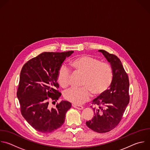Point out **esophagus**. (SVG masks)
I'll use <instances>...</instances> for the list:
<instances>
[{
    "label": "esophagus",
    "instance_id": "34e87169",
    "mask_svg": "<svg viewBox=\"0 0 150 150\" xmlns=\"http://www.w3.org/2000/svg\"><path fill=\"white\" fill-rule=\"evenodd\" d=\"M72 107L78 109V110H82L83 108V106H81V105H76L75 104H72Z\"/></svg>",
    "mask_w": 150,
    "mask_h": 150
}]
</instances>
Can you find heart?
Segmentation results:
<instances>
[{
	"mask_svg": "<svg viewBox=\"0 0 150 150\" xmlns=\"http://www.w3.org/2000/svg\"><path fill=\"white\" fill-rule=\"evenodd\" d=\"M71 67L83 74L81 88H71L67 90L64 96L74 104H81L88 101L91 96H98L105 92L110 86L113 79L111 66L107 62L90 56L78 57L71 62ZM71 71L65 65H62L58 72L57 79L62 88L67 87L70 83Z\"/></svg>",
	"mask_w": 150,
	"mask_h": 150,
	"instance_id": "b5f03b06",
	"label": "heart"
}]
</instances>
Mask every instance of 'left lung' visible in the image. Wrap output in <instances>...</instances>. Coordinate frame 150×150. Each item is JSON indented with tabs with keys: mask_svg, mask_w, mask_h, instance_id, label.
<instances>
[{
	"mask_svg": "<svg viewBox=\"0 0 150 150\" xmlns=\"http://www.w3.org/2000/svg\"><path fill=\"white\" fill-rule=\"evenodd\" d=\"M110 62L113 79L110 89L94 99L92 104L94 116L86 125L92 130L107 132L114 129L121 121L129 101V78L120 59L105 50H99ZM92 107V106H91Z\"/></svg>",
	"mask_w": 150,
	"mask_h": 150,
	"instance_id": "obj_1",
	"label": "left lung"
}]
</instances>
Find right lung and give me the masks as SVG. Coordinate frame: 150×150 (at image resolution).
<instances>
[{"label": "right lung", "mask_w": 150, "mask_h": 150, "mask_svg": "<svg viewBox=\"0 0 150 150\" xmlns=\"http://www.w3.org/2000/svg\"><path fill=\"white\" fill-rule=\"evenodd\" d=\"M73 52H43L28 61L22 68L17 91L21 112L40 132H52L61 127L66 112L71 108V104L65 101L51 108L49 101H57L61 95L58 90V72L66 58Z\"/></svg>", "instance_id": "obj_1"}]
</instances>
